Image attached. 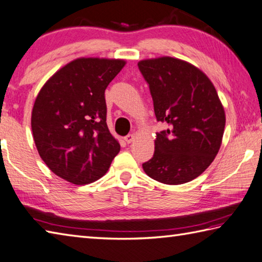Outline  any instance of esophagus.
I'll use <instances>...</instances> for the list:
<instances>
[{"label":"esophagus","mask_w":262,"mask_h":262,"mask_svg":"<svg viewBox=\"0 0 262 262\" xmlns=\"http://www.w3.org/2000/svg\"><path fill=\"white\" fill-rule=\"evenodd\" d=\"M124 140L127 142V144H131V142L135 140V135H132V133H130V135H127L124 137Z\"/></svg>","instance_id":"obj_1"}]
</instances>
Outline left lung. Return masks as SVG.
I'll list each match as a JSON object with an SVG mask.
<instances>
[{"mask_svg": "<svg viewBox=\"0 0 262 262\" xmlns=\"http://www.w3.org/2000/svg\"><path fill=\"white\" fill-rule=\"evenodd\" d=\"M138 67L156 120L169 125L156 133L154 155L142 169L162 184L191 181L213 162L223 140L226 116L215 88L199 68L177 58L147 59Z\"/></svg>", "mask_w": 262, "mask_h": 262, "instance_id": "obj_1", "label": "left lung"}]
</instances>
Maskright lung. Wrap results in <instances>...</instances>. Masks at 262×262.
<instances>
[{
    "instance_id": "obj_1",
    "label": "right lung",
    "mask_w": 262,
    "mask_h": 262,
    "mask_svg": "<svg viewBox=\"0 0 262 262\" xmlns=\"http://www.w3.org/2000/svg\"><path fill=\"white\" fill-rule=\"evenodd\" d=\"M124 65L121 59L78 58L53 74L38 92L33 137L54 174L86 185L110 169L121 146L107 126L105 90Z\"/></svg>"
}]
</instances>
